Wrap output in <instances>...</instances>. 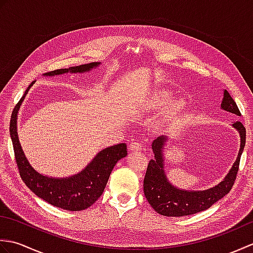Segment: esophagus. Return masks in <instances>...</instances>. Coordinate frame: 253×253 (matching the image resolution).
Listing matches in <instances>:
<instances>
[{"instance_id": "34e87169", "label": "esophagus", "mask_w": 253, "mask_h": 253, "mask_svg": "<svg viewBox=\"0 0 253 253\" xmlns=\"http://www.w3.org/2000/svg\"><path fill=\"white\" fill-rule=\"evenodd\" d=\"M129 149L131 150V151H140V150L142 149L141 148V143L140 142H137V141H133V142L130 143Z\"/></svg>"}]
</instances>
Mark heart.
Wrapping results in <instances>:
<instances>
[{
    "label": "heart",
    "mask_w": 253,
    "mask_h": 253,
    "mask_svg": "<svg viewBox=\"0 0 253 253\" xmlns=\"http://www.w3.org/2000/svg\"><path fill=\"white\" fill-rule=\"evenodd\" d=\"M170 101H171V95L169 91L161 90V91H155V92H153L151 95H150L148 100L146 101V104L149 109L160 110V109H162V107H164L166 104H169ZM179 109H180V103L176 102V103L171 105L169 109V111L166 112L165 118H169L171 115H174Z\"/></svg>",
    "instance_id": "1"
}]
</instances>
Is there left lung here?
Wrapping results in <instances>:
<instances>
[{
  "instance_id": "1",
  "label": "left lung",
  "mask_w": 253,
  "mask_h": 253,
  "mask_svg": "<svg viewBox=\"0 0 253 253\" xmlns=\"http://www.w3.org/2000/svg\"><path fill=\"white\" fill-rule=\"evenodd\" d=\"M221 109L240 116V111L227 90H224ZM233 126L240 135V149L238 157L224 180L215 187L207 190L190 191L181 190L169 181L164 170L163 147L168 140L166 136H160L152 142L154 159L148 164L143 180V192L150 206L161 215L185 216L204 211L222 199L232 189L239 169L240 157L246 144V128L240 122H235Z\"/></svg>"
}]
</instances>
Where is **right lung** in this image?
<instances>
[{
	"label": "right lung",
	"instance_id": "obj_1",
	"mask_svg": "<svg viewBox=\"0 0 253 253\" xmlns=\"http://www.w3.org/2000/svg\"><path fill=\"white\" fill-rule=\"evenodd\" d=\"M100 65V63H89L84 65L69 68L56 69L46 73V76H55L66 73H85ZM25 91L23 98L13 110L9 123V133L12 138L15 160L17 163L21 179L29 189L41 199L52 206L67 211H82L92 206L104 191V188L110 178L111 171L121 159L127 155L126 143L105 148L95 155L94 159L85 166L84 169L71 177L53 178L44 176L32 168L21 149L17 135V114L20 104L23 103L26 94L32 84Z\"/></svg>",
	"mask_w": 253,
	"mask_h": 253
}]
</instances>
